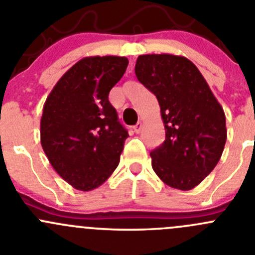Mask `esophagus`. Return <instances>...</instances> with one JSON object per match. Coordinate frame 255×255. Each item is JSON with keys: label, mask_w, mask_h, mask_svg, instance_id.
I'll return each instance as SVG.
<instances>
[{"label": "esophagus", "mask_w": 255, "mask_h": 255, "mask_svg": "<svg viewBox=\"0 0 255 255\" xmlns=\"http://www.w3.org/2000/svg\"><path fill=\"white\" fill-rule=\"evenodd\" d=\"M141 129H142V124H141V123H137L136 125L134 126V131L136 132V134H139V132H141Z\"/></svg>", "instance_id": "obj_1"}]
</instances>
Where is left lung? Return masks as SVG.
Wrapping results in <instances>:
<instances>
[{
  "instance_id": "left-lung-1",
  "label": "left lung",
  "mask_w": 255,
  "mask_h": 255,
  "mask_svg": "<svg viewBox=\"0 0 255 255\" xmlns=\"http://www.w3.org/2000/svg\"><path fill=\"white\" fill-rule=\"evenodd\" d=\"M137 80L160 105L165 141L150 152L166 185L190 190L217 166L227 141L225 114L198 67L170 53L140 55Z\"/></svg>"
}]
</instances>
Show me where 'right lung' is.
Returning <instances> with one entry per match:
<instances>
[{
    "label": "right lung",
    "mask_w": 255,
    "mask_h": 255,
    "mask_svg": "<svg viewBox=\"0 0 255 255\" xmlns=\"http://www.w3.org/2000/svg\"><path fill=\"white\" fill-rule=\"evenodd\" d=\"M128 64L120 56L84 57L62 75L45 101L41 145L56 173L77 190L99 188L119 165L129 134L109 93Z\"/></svg>",
    "instance_id": "1"
}]
</instances>
